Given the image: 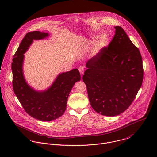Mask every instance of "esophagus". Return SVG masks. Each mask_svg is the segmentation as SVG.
I'll use <instances>...</instances> for the list:
<instances>
[{
	"instance_id": "obj_1",
	"label": "esophagus",
	"mask_w": 157,
	"mask_h": 157,
	"mask_svg": "<svg viewBox=\"0 0 157 157\" xmlns=\"http://www.w3.org/2000/svg\"><path fill=\"white\" fill-rule=\"evenodd\" d=\"M78 70H79V71H80V74L81 75H83V73H84V71H85V67H78Z\"/></svg>"
}]
</instances>
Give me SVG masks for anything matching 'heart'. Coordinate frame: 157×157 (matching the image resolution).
Here are the masks:
<instances>
[{
	"label": "heart",
	"instance_id": "b5f03b06",
	"mask_svg": "<svg viewBox=\"0 0 157 157\" xmlns=\"http://www.w3.org/2000/svg\"><path fill=\"white\" fill-rule=\"evenodd\" d=\"M98 37L94 36L91 37L89 40H87L88 44L89 45H92L94 42L97 40ZM108 37L106 35H102L99 39L97 41V42L94 45L92 49V55L93 56H97L100 51L104 48L106 45H108Z\"/></svg>",
	"mask_w": 157,
	"mask_h": 157
}]
</instances>
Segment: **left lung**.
Instances as JSON below:
<instances>
[{
	"instance_id": "8db88e82",
	"label": "left lung",
	"mask_w": 157,
	"mask_h": 157,
	"mask_svg": "<svg viewBox=\"0 0 157 157\" xmlns=\"http://www.w3.org/2000/svg\"><path fill=\"white\" fill-rule=\"evenodd\" d=\"M114 28L112 41L87 62L83 76L92 108L109 117L118 115L129 107L143 78L138 48L121 27Z\"/></svg>"
}]
</instances>
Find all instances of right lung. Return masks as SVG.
<instances>
[{
  "instance_id": "add662e5",
  "label": "right lung",
  "mask_w": 157,
  "mask_h": 157,
  "mask_svg": "<svg viewBox=\"0 0 157 157\" xmlns=\"http://www.w3.org/2000/svg\"><path fill=\"white\" fill-rule=\"evenodd\" d=\"M48 36L47 33L37 31L28 33L16 52L11 64L14 94L27 113L44 121L56 120L64 113L69 94L75 82L81 78L78 69H73L59 74L52 85L43 91L36 90L26 83L23 72L24 54L33 40L44 39Z\"/></svg>"
}]
</instances>
